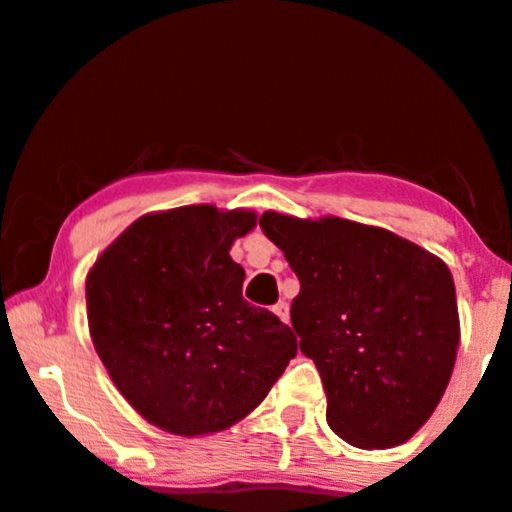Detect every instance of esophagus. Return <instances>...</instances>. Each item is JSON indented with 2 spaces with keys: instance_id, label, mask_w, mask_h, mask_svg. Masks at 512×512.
I'll use <instances>...</instances> for the list:
<instances>
[{
  "instance_id": "1",
  "label": "esophagus",
  "mask_w": 512,
  "mask_h": 512,
  "mask_svg": "<svg viewBox=\"0 0 512 512\" xmlns=\"http://www.w3.org/2000/svg\"><path fill=\"white\" fill-rule=\"evenodd\" d=\"M274 315L281 319V322L288 324V319H291V307H288L286 300H279V303L274 305Z\"/></svg>"
}]
</instances>
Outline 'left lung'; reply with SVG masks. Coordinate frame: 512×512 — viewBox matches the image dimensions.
<instances>
[{
	"instance_id": "obj_1",
	"label": "left lung",
	"mask_w": 512,
	"mask_h": 512,
	"mask_svg": "<svg viewBox=\"0 0 512 512\" xmlns=\"http://www.w3.org/2000/svg\"><path fill=\"white\" fill-rule=\"evenodd\" d=\"M260 226L300 281L291 324L322 377L329 427L357 448L408 441L453 374L451 269L396 233L341 217L264 212Z\"/></svg>"
}]
</instances>
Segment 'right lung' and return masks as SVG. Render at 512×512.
<instances>
[{"mask_svg":"<svg viewBox=\"0 0 512 512\" xmlns=\"http://www.w3.org/2000/svg\"><path fill=\"white\" fill-rule=\"evenodd\" d=\"M252 209L188 205L135 219L85 279L90 338L121 396L176 436L224 432L298 353L274 312L243 300L233 240Z\"/></svg>","mask_w":512,"mask_h":512,"instance_id":"1","label":"right lung"}]
</instances>
